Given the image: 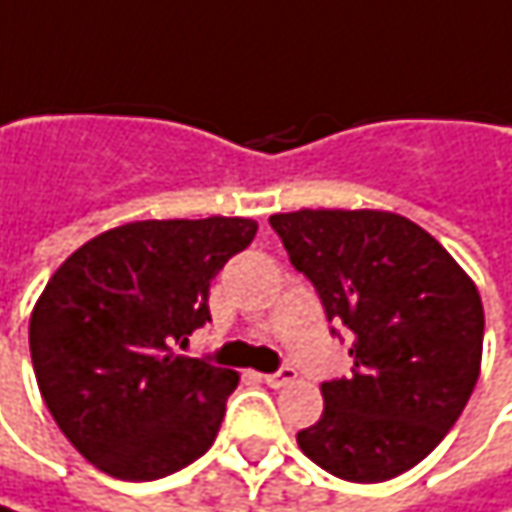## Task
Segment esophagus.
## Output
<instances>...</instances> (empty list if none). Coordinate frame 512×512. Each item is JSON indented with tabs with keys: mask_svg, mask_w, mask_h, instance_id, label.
I'll list each match as a JSON object with an SVG mask.
<instances>
[{
	"mask_svg": "<svg viewBox=\"0 0 512 512\" xmlns=\"http://www.w3.org/2000/svg\"><path fill=\"white\" fill-rule=\"evenodd\" d=\"M263 382H266L269 388H286L289 382H295V368H289V365H284L281 371H275V374L263 376Z\"/></svg>",
	"mask_w": 512,
	"mask_h": 512,
	"instance_id": "1",
	"label": "esophagus"
}]
</instances>
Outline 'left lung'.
<instances>
[{
	"mask_svg": "<svg viewBox=\"0 0 512 512\" xmlns=\"http://www.w3.org/2000/svg\"><path fill=\"white\" fill-rule=\"evenodd\" d=\"M269 223L327 321L353 339V374L321 382L324 411L298 432L301 452L353 484L403 475L455 426L478 382V289L429 231L391 211L301 208Z\"/></svg>",
	"mask_w": 512,
	"mask_h": 512,
	"instance_id": "1",
	"label": "left lung"
}]
</instances>
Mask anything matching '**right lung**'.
Masks as SVG:
<instances>
[{"instance_id": "obj_1", "label": "right lung", "mask_w": 512, "mask_h": 512, "mask_svg": "<svg viewBox=\"0 0 512 512\" xmlns=\"http://www.w3.org/2000/svg\"><path fill=\"white\" fill-rule=\"evenodd\" d=\"M257 234L246 217L141 220L83 243L34 304L28 342L60 432L101 472L156 481L205 455L240 376L176 347Z\"/></svg>"}]
</instances>
